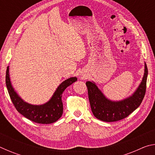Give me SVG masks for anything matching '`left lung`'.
Returning a JSON list of instances; mask_svg holds the SVG:
<instances>
[{"label":"left lung","mask_w":155,"mask_h":155,"mask_svg":"<svg viewBox=\"0 0 155 155\" xmlns=\"http://www.w3.org/2000/svg\"><path fill=\"white\" fill-rule=\"evenodd\" d=\"M148 68L145 64V71L142 81L132 96L121 101L114 102L106 98L95 83L87 81L88 98L91 109L97 119L104 122H115L129 115L140 105L146 90Z\"/></svg>","instance_id":"1"}]
</instances>
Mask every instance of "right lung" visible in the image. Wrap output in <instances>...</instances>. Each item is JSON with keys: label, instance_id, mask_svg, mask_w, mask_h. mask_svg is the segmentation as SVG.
<instances>
[{"label": "right lung", "instance_id": "1", "mask_svg": "<svg viewBox=\"0 0 155 155\" xmlns=\"http://www.w3.org/2000/svg\"><path fill=\"white\" fill-rule=\"evenodd\" d=\"M77 80V78L76 77H72L64 81L57 87L48 103L41 105H33L21 99L13 88L9 78V66L7 68L5 77L7 90L15 108L27 119L40 124H51L55 122L61 117L63 114L62 94L68 86Z\"/></svg>", "mask_w": 155, "mask_h": 155}]
</instances>
